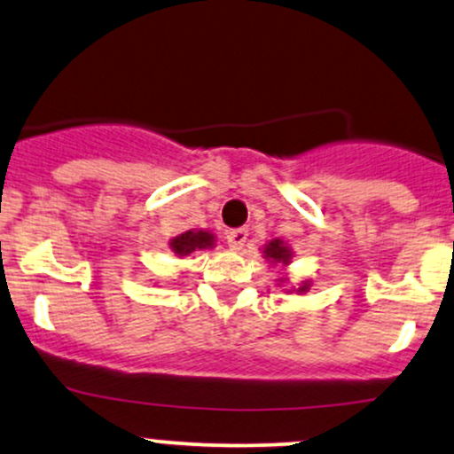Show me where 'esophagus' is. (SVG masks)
Returning <instances> with one entry per match:
<instances>
[{"instance_id":"esophagus-1","label":"esophagus","mask_w":454,"mask_h":454,"mask_svg":"<svg viewBox=\"0 0 454 454\" xmlns=\"http://www.w3.org/2000/svg\"><path fill=\"white\" fill-rule=\"evenodd\" d=\"M247 240H248V229L247 227L231 229V231H227V245L231 247L233 251H238V248L245 247Z\"/></svg>"}]
</instances>
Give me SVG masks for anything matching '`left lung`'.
Here are the masks:
<instances>
[{"instance_id":"1","label":"left lung","mask_w":454,"mask_h":454,"mask_svg":"<svg viewBox=\"0 0 454 454\" xmlns=\"http://www.w3.org/2000/svg\"><path fill=\"white\" fill-rule=\"evenodd\" d=\"M264 255L270 257L272 262H281V264H287V262H290V257H292L290 248H287L281 240H272L270 245L264 248ZM305 287L307 286L299 287V292H305Z\"/></svg>"}]
</instances>
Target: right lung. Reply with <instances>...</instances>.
I'll use <instances>...</instances> for the list:
<instances>
[{"mask_svg": "<svg viewBox=\"0 0 454 454\" xmlns=\"http://www.w3.org/2000/svg\"><path fill=\"white\" fill-rule=\"evenodd\" d=\"M212 245L214 236L207 231H186L170 240V248H173V253H177L179 257L188 255V253L192 251H201V248H209Z\"/></svg>", "mask_w": 454, "mask_h": 454, "instance_id": "add662e5", "label": "right lung"}]
</instances>
